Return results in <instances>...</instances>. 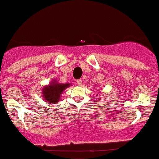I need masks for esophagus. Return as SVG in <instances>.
Returning <instances> with one entry per match:
<instances>
[{
    "mask_svg": "<svg viewBox=\"0 0 159 159\" xmlns=\"http://www.w3.org/2000/svg\"><path fill=\"white\" fill-rule=\"evenodd\" d=\"M77 84H78V85H82V80H81V79L78 80V81H77Z\"/></svg>",
    "mask_w": 159,
    "mask_h": 159,
    "instance_id": "34e87169",
    "label": "esophagus"
}]
</instances>
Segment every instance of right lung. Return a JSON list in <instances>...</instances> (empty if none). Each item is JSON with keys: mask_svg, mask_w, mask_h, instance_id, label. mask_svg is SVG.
Masks as SVG:
<instances>
[{"mask_svg": "<svg viewBox=\"0 0 159 159\" xmlns=\"http://www.w3.org/2000/svg\"><path fill=\"white\" fill-rule=\"evenodd\" d=\"M70 86H71L70 83L62 84L58 82L55 78L51 80L48 85L43 86L42 89V96L47 102L52 104H57L61 98L62 92Z\"/></svg>", "mask_w": 159, "mask_h": 159, "instance_id": "1", "label": "right lung"}]
</instances>
